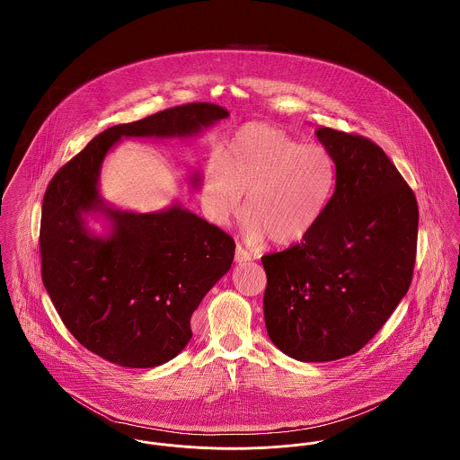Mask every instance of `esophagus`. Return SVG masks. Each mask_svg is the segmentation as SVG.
Returning a JSON list of instances; mask_svg holds the SVG:
<instances>
[{"label": "esophagus", "instance_id": "34e87169", "mask_svg": "<svg viewBox=\"0 0 460 460\" xmlns=\"http://www.w3.org/2000/svg\"><path fill=\"white\" fill-rule=\"evenodd\" d=\"M234 261L238 263H246L252 261V253H248L244 248L236 246V253H234Z\"/></svg>", "mask_w": 460, "mask_h": 460}]
</instances>
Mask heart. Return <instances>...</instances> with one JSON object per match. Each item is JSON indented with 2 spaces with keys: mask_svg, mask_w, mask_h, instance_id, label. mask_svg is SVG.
<instances>
[{
  "mask_svg": "<svg viewBox=\"0 0 460 460\" xmlns=\"http://www.w3.org/2000/svg\"><path fill=\"white\" fill-rule=\"evenodd\" d=\"M334 184L336 164L328 148L302 145L279 128L255 122L241 128L220 162L208 167L203 199L210 219L226 226L240 214L246 193V240L291 246L315 227Z\"/></svg>",
  "mask_w": 460,
  "mask_h": 460,
  "instance_id": "1",
  "label": "heart"
}]
</instances>
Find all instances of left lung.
<instances>
[{"label": "left lung", "mask_w": 460, "mask_h": 460, "mask_svg": "<svg viewBox=\"0 0 460 460\" xmlns=\"http://www.w3.org/2000/svg\"><path fill=\"white\" fill-rule=\"evenodd\" d=\"M336 164L324 214L302 243L262 257L270 341L300 362L353 355L407 295L419 210L412 190L367 137L319 128Z\"/></svg>", "instance_id": "8db88e82"}]
</instances>
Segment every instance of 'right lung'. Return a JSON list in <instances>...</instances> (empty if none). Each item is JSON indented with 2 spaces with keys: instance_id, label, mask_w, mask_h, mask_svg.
<instances>
[{
  "instance_id": "1",
  "label": "right lung",
  "mask_w": 460,
  "mask_h": 460,
  "mask_svg": "<svg viewBox=\"0 0 460 460\" xmlns=\"http://www.w3.org/2000/svg\"><path fill=\"white\" fill-rule=\"evenodd\" d=\"M227 110L190 103L109 128L66 164L44 193L43 283L72 336L111 364L150 369L191 340V315L231 269L234 241L174 201L150 214L120 210L100 193V172L122 137L190 139ZM193 186L201 184L198 172ZM98 215L105 235L87 227Z\"/></svg>"
}]
</instances>
